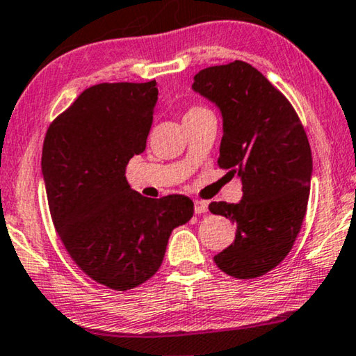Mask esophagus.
Returning <instances> with one entry per match:
<instances>
[{"mask_svg":"<svg viewBox=\"0 0 356 356\" xmlns=\"http://www.w3.org/2000/svg\"><path fill=\"white\" fill-rule=\"evenodd\" d=\"M193 209H195V213H207L209 210V204L205 200H195L193 202Z\"/></svg>","mask_w":356,"mask_h":356,"instance_id":"esophagus-1","label":"esophagus"}]
</instances>
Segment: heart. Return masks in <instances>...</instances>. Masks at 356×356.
<instances>
[{"label": "heart", "mask_w": 356, "mask_h": 356, "mask_svg": "<svg viewBox=\"0 0 356 356\" xmlns=\"http://www.w3.org/2000/svg\"><path fill=\"white\" fill-rule=\"evenodd\" d=\"M204 111H207V108H205V106H200V105H192V106H188V108H187V111H186V115H184V118H186V116H193V115L204 113Z\"/></svg>", "instance_id": "1"}]
</instances>
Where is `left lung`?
Masks as SVG:
<instances>
[{
  "mask_svg": "<svg viewBox=\"0 0 356 356\" xmlns=\"http://www.w3.org/2000/svg\"><path fill=\"white\" fill-rule=\"evenodd\" d=\"M192 88L222 111L218 168L243 182L238 204L209 205L236 223L235 241L213 261L228 276L259 277L289 254L302 227L312 175L307 134L291 102L243 60L207 67Z\"/></svg>",
  "mask_w": 356,
  "mask_h": 356,
  "instance_id": "8db88e82",
  "label": "left lung"
}]
</instances>
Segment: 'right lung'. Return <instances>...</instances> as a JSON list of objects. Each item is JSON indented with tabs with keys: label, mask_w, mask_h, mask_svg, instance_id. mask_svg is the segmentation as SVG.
Returning <instances> with one entry per match:
<instances>
[{
	"label": "right lung",
	"mask_w": 356,
	"mask_h": 356,
	"mask_svg": "<svg viewBox=\"0 0 356 356\" xmlns=\"http://www.w3.org/2000/svg\"><path fill=\"white\" fill-rule=\"evenodd\" d=\"M156 80L93 85L49 124L42 175L54 227L74 263L115 291L154 276L170 233L193 215L181 193L147 199L124 168L146 149Z\"/></svg>",
	"instance_id": "right-lung-1"
}]
</instances>
